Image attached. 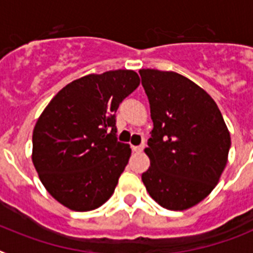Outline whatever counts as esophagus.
<instances>
[{
    "mask_svg": "<svg viewBox=\"0 0 253 253\" xmlns=\"http://www.w3.org/2000/svg\"><path fill=\"white\" fill-rule=\"evenodd\" d=\"M144 148H145V145L142 144V145H139V146H132V150L135 151V153H141V151L144 150Z\"/></svg>",
    "mask_w": 253,
    "mask_h": 253,
    "instance_id": "1",
    "label": "esophagus"
}]
</instances>
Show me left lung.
<instances>
[{
    "mask_svg": "<svg viewBox=\"0 0 253 253\" xmlns=\"http://www.w3.org/2000/svg\"><path fill=\"white\" fill-rule=\"evenodd\" d=\"M154 128L142 173L146 191L160 206L181 211L203 201L227 166L230 133L211 96L173 71L140 70Z\"/></svg>",
    "mask_w": 253,
    "mask_h": 253,
    "instance_id": "1",
    "label": "left lung"
}]
</instances>
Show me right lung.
Listing matches in <instances>:
<instances>
[{"label":"right lung","instance_id":"right-lung-1","mask_svg":"<svg viewBox=\"0 0 253 253\" xmlns=\"http://www.w3.org/2000/svg\"><path fill=\"white\" fill-rule=\"evenodd\" d=\"M139 85L132 70L86 75L61 89L37 121L33 164L70 210L90 211L113 195L131 157L129 145L117 141L114 113Z\"/></svg>","mask_w":253,"mask_h":253}]
</instances>
